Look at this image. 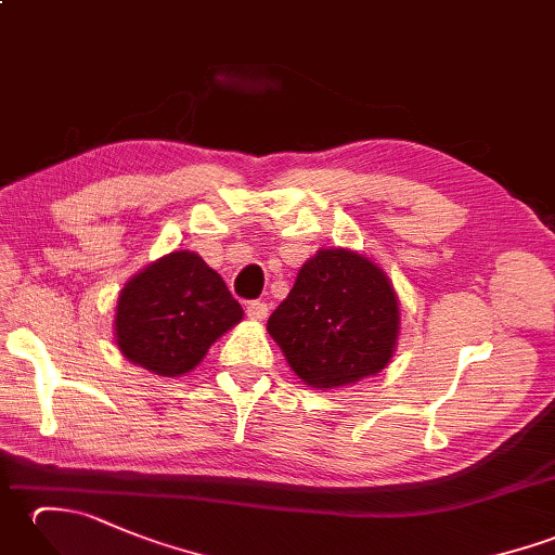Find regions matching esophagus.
I'll list each match as a JSON object with an SVG mask.
<instances>
[{
	"label": "esophagus",
	"instance_id": "1",
	"mask_svg": "<svg viewBox=\"0 0 555 555\" xmlns=\"http://www.w3.org/2000/svg\"><path fill=\"white\" fill-rule=\"evenodd\" d=\"M245 314L250 317V320H255V322H262V320H267V314H269L267 302H262V300H253V302H247Z\"/></svg>",
	"mask_w": 555,
	"mask_h": 555
}]
</instances>
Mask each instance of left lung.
<instances>
[{
  "mask_svg": "<svg viewBox=\"0 0 555 555\" xmlns=\"http://www.w3.org/2000/svg\"><path fill=\"white\" fill-rule=\"evenodd\" d=\"M267 332L308 386H350L391 362L400 334L398 296L370 257L346 247L317 250L271 312Z\"/></svg>",
  "mask_w": 555,
  "mask_h": 555,
  "instance_id": "1",
  "label": "left lung"
}]
</instances>
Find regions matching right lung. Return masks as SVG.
Segmentation results:
<instances>
[{
	"label": "right lung",
	"instance_id": "obj_1",
	"mask_svg": "<svg viewBox=\"0 0 555 555\" xmlns=\"http://www.w3.org/2000/svg\"><path fill=\"white\" fill-rule=\"evenodd\" d=\"M243 320L223 279L195 253L159 257L124 286L114 332L124 358L159 376L195 370L209 346Z\"/></svg>",
	"mask_w": 555,
	"mask_h": 555
}]
</instances>
